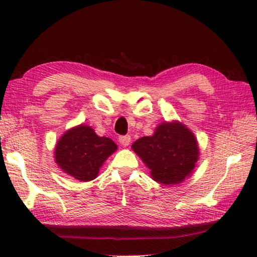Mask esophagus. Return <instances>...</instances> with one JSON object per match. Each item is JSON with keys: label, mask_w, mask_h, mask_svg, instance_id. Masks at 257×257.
<instances>
[{"label": "esophagus", "mask_w": 257, "mask_h": 257, "mask_svg": "<svg viewBox=\"0 0 257 257\" xmlns=\"http://www.w3.org/2000/svg\"><path fill=\"white\" fill-rule=\"evenodd\" d=\"M130 141H132V137L129 135H125V136H120L119 137V143L122 146H128L130 144Z\"/></svg>", "instance_id": "obj_1"}]
</instances>
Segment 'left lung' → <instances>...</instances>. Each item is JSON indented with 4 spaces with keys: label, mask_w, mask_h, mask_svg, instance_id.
Returning a JSON list of instances; mask_svg holds the SVG:
<instances>
[{
    "label": "left lung",
    "mask_w": 257,
    "mask_h": 257,
    "mask_svg": "<svg viewBox=\"0 0 257 257\" xmlns=\"http://www.w3.org/2000/svg\"><path fill=\"white\" fill-rule=\"evenodd\" d=\"M133 150L149 167L153 179L163 185L179 184L198 159L196 138L179 122L160 124L153 136L137 139Z\"/></svg>",
    "instance_id": "obj_1"
}]
</instances>
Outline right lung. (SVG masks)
<instances>
[{
    "mask_svg": "<svg viewBox=\"0 0 257 257\" xmlns=\"http://www.w3.org/2000/svg\"><path fill=\"white\" fill-rule=\"evenodd\" d=\"M115 150L112 139L98 137L92 128L81 124L60 138L55 149V162L76 179L89 181L96 178L104 161Z\"/></svg>",
    "mask_w": 257,
    "mask_h": 257,
    "instance_id": "obj_1",
    "label": "right lung"
}]
</instances>
